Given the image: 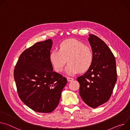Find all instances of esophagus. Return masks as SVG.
<instances>
[{
  "instance_id": "34e87169",
  "label": "esophagus",
  "mask_w": 130,
  "mask_h": 130,
  "mask_svg": "<svg viewBox=\"0 0 130 130\" xmlns=\"http://www.w3.org/2000/svg\"><path fill=\"white\" fill-rule=\"evenodd\" d=\"M67 81H68V82H70V81L73 80V78H71V77H67Z\"/></svg>"
}]
</instances>
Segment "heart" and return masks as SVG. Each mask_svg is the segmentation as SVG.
I'll return each mask as SVG.
<instances>
[{
    "label": "heart",
    "mask_w": 130,
    "mask_h": 130,
    "mask_svg": "<svg viewBox=\"0 0 130 130\" xmlns=\"http://www.w3.org/2000/svg\"><path fill=\"white\" fill-rule=\"evenodd\" d=\"M49 60L57 72L63 70L67 61L69 64L65 71L68 75H72L80 71L85 72L89 68L93 60V54L90 48L82 42L76 40H68L60 44L59 50L51 52Z\"/></svg>",
    "instance_id": "b5f03b06"
}]
</instances>
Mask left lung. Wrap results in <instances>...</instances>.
Instances as JSON below:
<instances>
[{"label":"left lung","instance_id":"1","mask_svg":"<svg viewBox=\"0 0 130 130\" xmlns=\"http://www.w3.org/2000/svg\"><path fill=\"white\" fill-rule=\"evenodd\" d=\"M93 60L88 70L77 78L79 93L83 101L92 108L110 98L117 81L116 60L107 45L95 35L89 34Z\"/></svg>","mask_w":130,"mask_h":130}]
</instances>
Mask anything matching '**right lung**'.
I'll list each match as a JSON object with an SVG mask.
<instances>
[{"mask_svg":"<svg viewBox=\"0 0 130 130\" xmlns=\"http://www.w3.org/2000/svg\"><path fill=\"white\" fill-rule=\"evenodd\" d=\"M52 41L38 42L21 54L14 70L18 96L37 112L49 113L59 103L66 78L53 71L50 61Z\"/></svg>","mask_w":130,"mask_h":130,"instance_id":"right-lung-1","label":"right lung"}]
</instances>
